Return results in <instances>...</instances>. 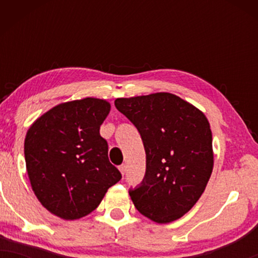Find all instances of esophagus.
<instances>
[{"instance_id": "34e87169", "label": "esophagus", "mask_w": 258, "mask_h": 258, "mask_svg": "<svg viewBox=\"0 0 258 258\" xmlns=\"http://www.w3.org/2000/svg\"><path fill=\"white\" fill-rule=\"evenodd\" d=\"M118 169H119V171H121V174H122V175H124V174H125V170H126V167H125V164H122V165H119Z\"/></svg>"}]
</instances>
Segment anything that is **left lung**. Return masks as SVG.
<instances>
[{"label": "left lung", "mask_w": 258, "mask_h": 258, "mask_svg": "<svg viewBox=\"0 0 258 258\" xmlns=\"http://www.w3.org/2000/svg\"><path fill=\"white\" fill-rule=\"evenodd\" d=\"M115 107L139 130L146 150V174L129 189L136 209L157 223L182 217L199 201L213 171L207 117L169 93L117 98Z\"/></svg>", "instance_id": "1"}]
</instances>
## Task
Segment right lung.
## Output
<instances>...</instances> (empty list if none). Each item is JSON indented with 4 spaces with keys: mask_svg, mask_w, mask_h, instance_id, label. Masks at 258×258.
Masks as SVG:
<instances>
[{
    "mask_svg": "<svg viewBox=\"0 0 258 258\" xmlns=\"http://www.w3.org/2000/svg\"><path fill=\"white\" fill-rule=\"evenodd\" d=\"M109 111L110 104L98 98L67 102L42 115L28 130V176L38 201L56 216L77 220L90 214L122 178L100 135Z\"/></svg>",
    "mask_w": 258,
    "mask_h": 258,
    "instance_id": "obj_1",
    "label": "right lung"
}]
</instances>
